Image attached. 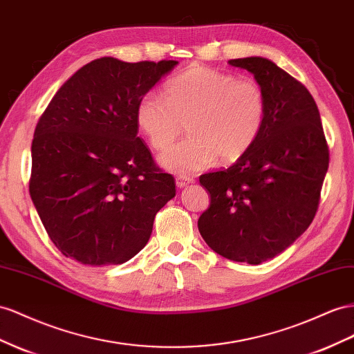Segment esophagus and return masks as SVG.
<instances>
[{"mask_svg":"<svg viewBox=\"0 0 354 354\" xmlns=\"http://www.w3.org/2000/svg\"><path fill=\"white\" fill-rule=\"evenodd\" d=\"M192 183V178L190 177H186V176H178L177 178H176V185H177V187H186L187 185H190Z\"/></svg>","mask_w":354,"mask_h":354,"instance_id":"obj_1","label":"esophagus"}]
</instances>
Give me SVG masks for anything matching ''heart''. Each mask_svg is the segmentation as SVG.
Masks as SVG:
<instances>
[{
  "mask_svg": "<svg viewBox=\"0 0 354 354\" xmlns=\"http://www.w3.org/2000/svg\"><path fill=\"white\" fill-rule=\"evenodd\" d=\"M266 116V97L253 79L192 66L169 80L165 97L147 92L140 98L136 120L150 146L160 150L183 129L190 136L160 155V165L176 174H190L240 159L259 136Z\"/></svg>",
  "mask_w": 354,
  "mask_h": 354,
  "instance_id": "b5f03b06",
  "label": "heart"
}]
</instances>
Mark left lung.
<instances>
[{
  "instance_id": "left-lung-1",
  "label": "left lung",
  "mask_w": 354,
  "mask_h": 354,
  "mask_svg": "<svg viewBox=\"0 0 354 354\" xmlns=\"http://www.w3.org/2000/svg\"><path fill=\"white\" fill-rule=\"evenodd\" d=\"M229 65L250 71L262 86L266 116L232 167L199 177L212 201L198 229L226 259L259 265L292 245L313 222L329 149L317 104L301 82L261 56Z\"/></svg>"
}]
</instances>
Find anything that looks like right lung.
<instances>
[{"instance_id":"right-lung-1","label":"right lung","mask_w":354,"mask_h":354,"mask_svg":"<svg viewBox=\"0 0 354 354\" xmlns=\"http://www.w3.org/2000/svg\"><path fill=\"white\" fill-rule=\"evenodd\" d=\"M177 61L95 59L66 80L38 120L30 195L58 250L83 265H119L149 241L176 196L137 133L140 98Z\"/></svg>"}]
</instances>
